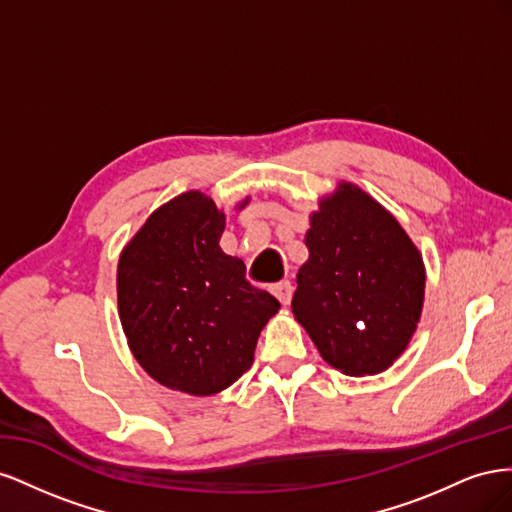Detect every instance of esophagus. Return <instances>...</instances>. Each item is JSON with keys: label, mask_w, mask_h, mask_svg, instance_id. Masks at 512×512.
Returning <instances> with one entry per match:
<instances>
[{"label": "esophagus", "mask_w": 512, "mask_h": 512, "mask_svg": "<svg viewBox=\"0 0 512 512\" xmlns=\"http://www.w3.org/2000/svg\"><path fill=\"white\" fill-rule=\"evenodd\" d=\"M271 292L277 297V301H280L282 305H288L290 299H292V284L290 282H277L271 286Z\"/></svg>", "instance_id": "esophagus-1"}]
</instances>
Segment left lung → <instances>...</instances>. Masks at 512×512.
<instances>
[{
  "label": "left lung",
  "mask_w": 512,
  "mask_h": 512,
  "mask_svg": "<svg viewBox=\"0 0 512 512\" xmlns=\"http://www.w3.org/2000/svg\"><path fill=\"white\" fill-rule=\"evenodd\" d=\"M297 273L292 314L331 367L371 376L391 367L421 320L425 265L406 230L359 185L320 198Z\"/></svg>",
  "instance_id": "obj_1"
}]
</instances>
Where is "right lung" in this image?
Returning <instances> with one entry per match:
<instances>
[{
  "label": "right lung",
  "mask_w": 512,
  "mask_h": 512,
  "mask_svg": "<svg viewBox=\"0 0 512 512\" xmlns=\"http://www.w3.org/2000/svg\"><path fill=\"white\" fill-rule=\"evenodd\" d=\"M224 224L209 196L185 192L149 215L117 265L134 359L168 389L198 397L228 389L252 367L260 331L280 309L245 280L243 260L222 252Z\"/></svg>",
  "instance_id": "1"
}]
</instances>
